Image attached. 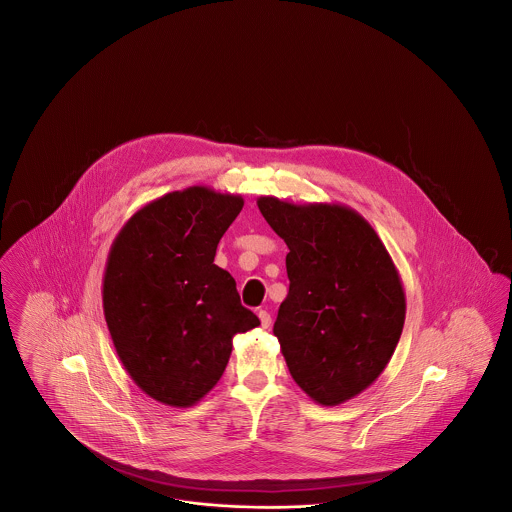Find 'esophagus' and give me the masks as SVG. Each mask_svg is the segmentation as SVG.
I'll return each mask as SVG.
<instances>
[{
    "mask_svg": "<svg viewBox=\"0 0 512 512\" xmlns=\"http://www.w3.org/2000/svg\"><path fill=\"white\" fill-rule=\"evenodd\" d=\"M259 320H261V326H263V328H268V326H270V322H272V318H270V313H268V311H259Z\"/></svg>",
    "mask_w": 512,
    "mask_h": 512,
    "instance_id": "obj_1",
    "label": "esophagus"
}]
</instances>
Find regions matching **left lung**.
<instances>
[{
    "instance_id": "8db88e82",
    "label": "left lung",
    "mask_w": 512,
    "mask_h": 512,
    "mask_svg": "<svg viewBox=\"0 0 512 512\" xmlns=\"http://www.w3.org/2000/svg\"><path fill=\"white\" fill-rule=\"evenodd\" d=\"M286 242L290 292L274 336L295 384L334 407L365 391L390 363L405 324V292L390 253L355 209L257 199Z\"/></svg>"
}]
</instances>
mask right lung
<instances>
[{
    "label": "right lung",
    "mask_w": 512,
    "mask_h": 512,
    "mask_svg": "<svg viewBox=\"0 0 512 512\" xmlns=\"http://www.w3.org/2000/svg\"><path fill=\"white\" fill-rule=\"evenodd\" d=\"M242 207V195L205 186L171 192L136 211L109 249L101 293L111 340L134 384L163 405L205 397L232 338L261 324L213 263Z\"/></svg>",
    "instance_id": "right-lung-1"
}]
</instances>
